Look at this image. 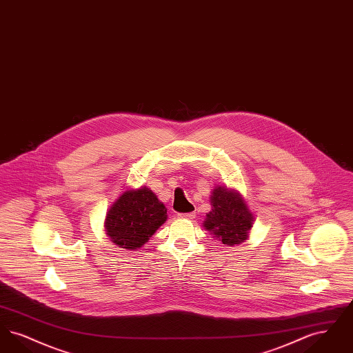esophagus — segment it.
<instances>
[{
	"mask_svg": "<svg viewBox=\"0 0 353 353\" xmlns=\"http://www.w3.org/2000/svg\"><path fill=\"white\" fill-rule=\"evenodd\" d=\"M179 217L186 219H196V213L190 212V213H185V214H179Z\"/></svg>",
	"mask_w": 353,
	"mask_h": 353,
	"instance_id": "34e87169",
	"label": "esophagus"
}]
</instances>
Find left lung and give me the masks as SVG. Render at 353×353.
<instances>
[{"mask_svg":"<svg viewBox=\"0 0 353 353\" xmlns=\"http://www.w3.org/2000/svg\"><path fill=\"white\" fill-rule=\"evenodd\" d=\"M212 210L206 213L202 226L223 245L245 242L252 228L254 216L242 194L226 186H216L210 196Z\"/></svg>","mask_w":353,"mask_h":353,"instance_id":"obj_1","label":"left lung"}]
</instances>
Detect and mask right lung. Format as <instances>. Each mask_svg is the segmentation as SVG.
<instances>
[{
    "instance_id": "right-lung-1",
    "label": "right lung",
    "mask_w": 353,
    "mask_h": 353,
    "mask_svg": "<svg viewBox=\"0 0 353 353\" xmlns=\"http://www.w3.org/2000/svg\"><path fill=\"white\" fill-rule=\"evenodd\" d=\"M167 208L147 186L127 189L114 202L104 219L105 234L125 250L141 249L167 221Z\"/></svg>"
}]
</instances>
